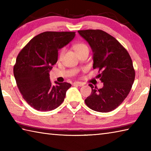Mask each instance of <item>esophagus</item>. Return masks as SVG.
Here are the masks:
<instances>
[{
  "label": "esophagus",
  "instance_id": "esophagus-1",
  "mask_svg": "<svg viewBox=\"0 0 151 151\" xmlns=\"http://www.w3.org/2000/svg\"><path fill=\"white\" fill-rule=\"evenodd\" d=\"M74 84L77 85V86H84V84L83 83H81V82H75V83Z\"/></svg>",
  "mask_w": 151,
  "mask_h": 151
}]
</instances>
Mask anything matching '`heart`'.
I'll list each match as a JSON object with an SVG mask.
<instances>
[{
  "label": "heart",
  "mask_w": 151,
  "mask_h": 151,
  "mask_svg": "<svg viewBox=\"0 0 151 151\" xmlns=\"http://www.w3.org/2000/svg\"><path fill=\"white\" fill-rule=\"evenodd\" d=\"M74 49H75L76 53L78 54V53H81L82 51L86 50V49H88V46L86 44H84V43H77V44L74 45ZM65 51V49H63L61 51V52H60L59 59H61L62 57H63Z\"/></svg>",
  "instance_id": "heart-1"
}]
</instances>
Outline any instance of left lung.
Masks as SVG:
<instances>
[{
    "mask_svg": "<svg viewBox=\"0 0 151 151\" xmlns=\"http://www.w3.org/2000/svg\"><path fill=\"white\" fill-rule=\"evenodd\" d=\"M92 48L93 68L104 84L98 89L90 84L92 92L85 100L92 110L109 112L117 108L129 93L135 80V72L127 51L116 38L101 29L78 30Z\"/></svg>",
    "mask_w": 151,
    "mask_h": 151,
    "instance_id": "obj_1",
    "label": "left lung"
}]
</instances>
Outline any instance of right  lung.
I'll return each mask as SVG.
<instances>
[{
  "label": "right lung",
  "instance_id": "1",
  "mask_svg": "<svg viewBox=\"0 0 151 151\" xmlns=\"http://www.w3.org/2000/svg\"><path fill=\"white\" fill-rule=\"evenodd\" d=\"M75 36L73 32L41 33L18 55L14 66L16 84L24 99L36 110L51 111L64 101L71 84L55 81L52 85L49 73L57 61L59 49Z\"/></svg>",
  "mask_w": 151,
  "mask_h": 151
}]
</instances>
